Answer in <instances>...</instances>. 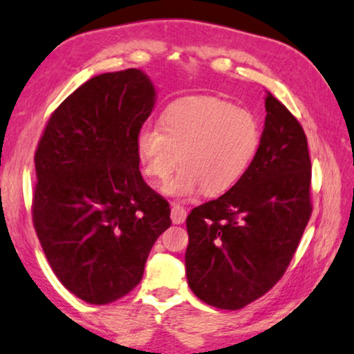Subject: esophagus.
I'll use <instances>...</instances> for the list:
<instances>
[{
	"mask_svg": "<svg viewBox=\"0 0 354 354\" xmlns=\"http://www.w3.org/2000/svg\"><path fill=\"white\" fill-rule=\"evenodd\" d=\"M187 209L183 207L177 205V203H172V209H171V219H172V224H183L185 219H187Z\"/></svg>",
	"mask_w": 354,
	"mask_h": 354,
	"instance_id": "34e87169",
	"label": "esophagus"
}]
</instances>
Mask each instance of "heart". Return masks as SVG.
<instances>
[{
  "instance_id": "b5f03b06",
  "label": "heart",
  "mask_w": 354,
  "mask_h": 354,
  "mask_svg": "<svg viewBox=\"0 0 354 354\" xmlns=\"http://www.w3.org/2000/svg\"><path fill=\"white\" fill-rule=\"evenodd\" d=\"M261 127L250 111L216 97H187L163 110L158 127L136 133L142 171L155 182L169 180L165 193L193 197L203 189L221 196L232 189L255 160Z\"/></svg>"
}]
</instances>
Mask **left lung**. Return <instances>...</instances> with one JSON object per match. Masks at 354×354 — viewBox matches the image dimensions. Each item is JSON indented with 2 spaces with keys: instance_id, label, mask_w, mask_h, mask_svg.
Instances as JSON below:
<instances>
[{
  "instance_id": "8db88e82",
  "label": "left lung",
  "mask_w": 354,
  "mask_h": 354,
  "mask_svg": "<svg viewBox=\"0 0 354 354\" xmlns=\"http://www.w3.org/2000/svg\"><path fill=\"white\" fill-rule=\"evenodd\" d=\"M266 121L244 177L187 218V280L207 305L241 309L280 280L311 216L308 140L292 113L266 91Z\"/></svg>"
}]
</instances>
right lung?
I'll use <instances>...</instances> for the list:
<instances>
[{"label": "right lung", "instance_id": "1", "mask_svg": "<svg viewBox=\"0 0 354 354\" xmlns=\"http://www.w3.org/2000/svg\"><path fill=\"white\" fill-rule=\"evenodd\" d=\"M155 99L141 70L99 74L59 105L37 146V236L60 283L91 305L129 294L171 227L169 203L138 169L136 133Z\"/></svg>", "mask_w": 354, "mask_h": 354}]
</instances>
